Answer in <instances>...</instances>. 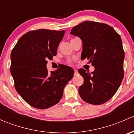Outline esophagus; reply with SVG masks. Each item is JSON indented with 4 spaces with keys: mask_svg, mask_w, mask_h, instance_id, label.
Wrapping results in <instances>:
<instances>
[{
    "mask_svg": "<svg viewBox=\"0 0 134 134\" xmlns=\"http://www.w3.org/2000/svg\"><path fill=\"white\" fill-rule=\"evenodd\" d=\"M78 74V71L77 70H75V75H77Z\"/></svg>",
    "mask_w": 134,
    "mask_h": 134,
    "instance_id": "esophagus-1",
    "label": "esophagus"
}]
</instances>
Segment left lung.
Instances as JSON below:
<instances>
[{
    "label": "left lung",
    "instance_id": "obj_1",
    "mask_svg": "<svg viewBox=\"0 0 134 134\" xmlns=\"http://www.w3.org/2000/svg\"><path fill=\"white\" fill-rule=\"evenodd\" d=\"M71 34L82 40L81 59H90L94 67L91 73L78 70L83 78L80 96L89 104H102L115 94L123 79L125 52L121 37L111 26L89 21L75 26Z\"/></svg>",
    "mask_w": 134,
    "mask_h": 134
}]
</instances>
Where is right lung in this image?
Returning a JSON list of instances; mask_svg holds the SVG:
<instances>
[{
    "instance_id": "1",
    "label": "right lung",
    "mask_w": 134,
    "mask_h": 134,
    "mask_svg": "<svg viewBox=\"0 0 134 134\" xmlns=\"http://www.w3.org/2000/svg\"><path fill=\"white\" fill-rule=\"evenodd\" d=\"M65 31L31 30L19 38L11 53L10 72L16 91L31 106L47 109L58 104L74 70L63 65L48 73L47 59L56 56Z\"/></svg>"
}]
</instances>
